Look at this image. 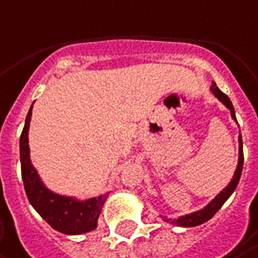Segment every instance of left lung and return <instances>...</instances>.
<instances>
[{
    "mask_svg": "<svg viewBox=\"0 0 258 258\" xmlns=\"http://www.w3.org/2000/svg\"><path fill=\"white\" fill-rule=\"evenodd\" d=\"M211 90H212V93L230 110V113H232V118H235L236 120V115H235V108H233V105H232V101L229 99V96L226 95V93H223L217 86H215V83H212V86H211ZM242 166H243V150H242V137H239V162H238V168H236V171H235V175L232 178V181L229 182V185L211 202L208 207H205L204 210L198 211V212H193V214H188V215H184V217H179L178 220H169V221H172V224H177V226H182V227H195V226H199V224H202V223H205V221H208L210 218H212L214 215H215V212L220 210L223 205H224V202L230 198V195L235 191V188H236V185H238V182H239V178H241L242 174Z\"/></svg>",
    "mask_w": 258,
    "mask_h": 258,
    "instance_id": "obj_1",
    "label": "left lung"
}]
</instances>
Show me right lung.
I'll return each instance as SVG.
<instances>
[{
    "label": "right lung",
    "mask_w": 258,
    "mask_h": 258,
    "mask_svg": "<svg viewBox=\"0 0 258 258\" xmlns=\"http://www.w3.org/2000/svg\"><path fill=\"white\" fill-rule=\"evenodd\" d=\"M32 107L26 115L25 127L20 135V165L22 178L26 196L35 211L47 221L48 224L60 233L65 235H80L93 230L98 226V217L105 202V195L93 198L84 202H79L73 198H65L51 193L47 190L37 171L31 165L29 145H28V131Z\"/></svg>",
    "instance_id": "obj_1"
}]
</instances>
